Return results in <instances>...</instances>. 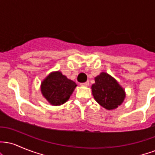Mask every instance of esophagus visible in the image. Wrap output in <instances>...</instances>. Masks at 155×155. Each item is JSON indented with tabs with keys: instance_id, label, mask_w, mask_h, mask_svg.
<instances>
[{
	"instance_id": "esophagus-1",
	"label": "esophagus",
	"mask_w": 155,
	"mask_h": 155,
	"mask_svg": "<svg viewBox=\"0 0 155 155\" xmlns=\"http://www.w3.org/2000/svg\"><path fill=\"white\" fill-rule=\"evenodd\" d=\"M89 84H90V82L89 81H86V82L84 83H81V86H83V87H88Z\"/></svg>"
}]
</instances>
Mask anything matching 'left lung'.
<instances>
[{"label":"left lung","mask_w":155,"mask_h":155,"mask_svg":"<svg viewBox=\"0 0 155 155\" xmlns=\"http://www.w3.org/2000/svg\"><path fill=\"white\" fill-rule=\"evenodd\" d=\"M95 81L91 88L97 104L107 110H114L122 105L126 97L125 91L113 76L101 72L95 76Z\"/></svg>","instance_id":"8db88e82"}]
</instances>
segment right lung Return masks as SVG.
I'll use <instances>...</instances> for the list:
<instances>
[{"label":"right lung","mask_w":155,"mask_h":155,"mask_svg":"<svg viewBox=\"0 0 155 155\" xmlns=\"http://www.w3.org/2000/svg\"><path fill=\"white\" fill-rule=\"evenodd\" d=\"M76 84L60 71H52L41 83V92L51 106H60L70 98Z\"/></svg>","instance_id":"1"}]
</instances>
